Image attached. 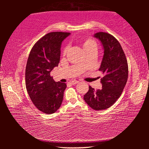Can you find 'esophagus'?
Returning a JSON list of instances; mask_svg holds the SVG:
<instances>
[{
  "mask_svg": "<svg viewBox=\"0 0 149 149\" xmlns=\"http://www.w3.org/2000/svg\"><path fill=\"white\" fill-rule=\"evenodd\" d=\"M79 83V81H77V80H74V81H72L71 82H70V84L72 85H75V84H77Z\"/></svg>",
  "mask_w": 149,
  "mask_h": 149,
  "instance_id": "1",
  "label": "esophagus"
}]
</instances>
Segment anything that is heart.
Here are the masks:
<instances>
[{
	"mask_svg": "<svg viewBox=\"0 0 149 149\" xmlns=\"http://www.w3.org/2000/svg\"><path fill=\"white\" fill-rule=\"evenodd\" d=\"M80 43L83 49H84L87 54H95L97 53L98 49V44L97 42L94 39H82L80 40ZM68 50V47H65L64 48V49H63V54L65 55L66 54ZM81 65L82 66H85V62H81Z\"/></svg>",
	"mask_w": 149,
	"mask_h": 149,
	"instance_id": "obj_1",
	"label": "heart"
}]
</instances>
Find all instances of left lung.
Wrapping results in <instances>:
<instances>
[{
  "label": "left lung",
  "mask_w": 149,
  "mask_h": 149,
  "mask_svg": "<svg viewBox=\"0 0 149 149\" xmlns=\"http://www.w3.org/2000/svg\"><path fill=\"white\" fill-rule=\"evenodd\" d=\"M94 37L101 41L104 48L99 70L104 75L100 80L102 88L95 90L89 86L84 99L93 109L101 110L114 104L122 95L128 78V64L122 46L113 35L99 32Z\"/></svg>",
  "instance_id": "8db88e82"
}]
</instances>
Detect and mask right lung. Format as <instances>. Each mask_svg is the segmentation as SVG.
I'll return each instance as SVG.
<instances>
[{"label": "right lung", "mask_w": 149, "mask_h": 149, "mask_svg": "<svg viewBox=\"0 0 149 149\" xmlns=\"http://www.w3.org/2000/svg\"><path fill=\"white\" fill-rule=\"evenodd\" d=\"M70 34L56 31L44 35L35 42L27 59V91L33 104L45 114H53L62 104L66 84L55 81L50 72L58 65L62 42Z\"/></svg>", "instance_id": "obj_1"}]
</instances>
